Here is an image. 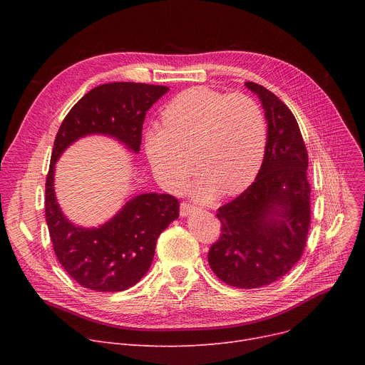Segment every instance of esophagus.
Instances as JSON below:
<instances>
[{"mask_svg":"<svg viewBox=\"0 0 365 365\" xmlns=\"http://www.w3.org/2000/svg\"><path fill=\"white\" fill-rule=\"evenodd\" d=\"M195 205H192V204H189V202H182L180 204V216H187V215H190V213H194L195 212Z\"/></svg>","mask_w":365,"mask_h":365,"instance_id":"obj_1","label":"esophagus"}]
</instances>
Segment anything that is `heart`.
Masks as SVG:
<instances>
[{
  "mask_svg": "<svg viewBox=\"0 0 365 365\" xmlns=\"http://www.w3.org/2000/svg\"><path fill=\"white\" fill-rule=\"evenodd\" d=\"M161 123L145 131L143 143L153 173L167 189H180L194 171L192 151L201 173L190 192L198 200L213 198L219 189L241 192L257 176L267 125L250 96L190 87L164 106Z\"/></svg>",
  "mask_w": 365,
  "mask_h": 365,
  "instance_id": "obj_1",
  "label": "heart"
}]
</instances>
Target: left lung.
Here are the masks:
<instances>
[{
    "label": "left lung",
    "instance_id": "8db88e82",
    "mask_svg": "<svg viewBox=\"0 0 365 365\" xmlns=\"http://www.w3.org/2000/svg\"><path fill=\"white\" fill-rule=\"evenodd\" d=\"M267 121L262 167L241 195L217 210L220 238L208 264L238 289H259L282 278L299 262L311 225L308 150L293 112L277 96L248 81Z\"/></svg>",
    "mask_w": 365,
    "mask_h": 365
}]
</instances>
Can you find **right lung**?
Listing matches in <instances>:
<instances>
[{
    "label": "right lung",
    "instance_id": "1",
    "mask_svg": "<svg viewBox=\"0 0 365 365\" xmlns=\"http://www.w3.org/2000/svg\"><path fill=\"white\" fill-rule=\"evenodd\" d=\"M165 86L109 83L94 87L68 112L56 134L46 182V220L57 260L86 289L124 292L150 267L160 234L179 217V201L168 194H142L99 227H81L66 219L54 194V165L63 150L88 134L117 139L139 152L148 109Z\"/></svg>",
    "mask_w": 365,
    "mask_h": 365
}]
</instances>
